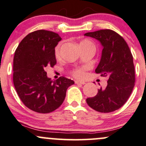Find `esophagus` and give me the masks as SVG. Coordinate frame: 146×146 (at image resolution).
<instances>
[{
  "label": "esophagus",
  "instance_id": "esophagus-1",
  "mask_svg": "<svg viewBox=\"0 0 146 146\" xmlns=\"http://www.w3.org/2000/svg\"><path fill=\"white\" fill-rule=\"evenodd\" d=\"M75 83H76V84H81V85H85V82H83V81L76 80V81H75Z\"/></svg>",
  "mask_w": 146,
  "mask_h": 146
}]
</instances>
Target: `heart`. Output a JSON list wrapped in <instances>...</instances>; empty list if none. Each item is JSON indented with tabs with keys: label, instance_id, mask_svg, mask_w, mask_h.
<instances>
[{
	"label": "heart",
	"instance_id": "b5f03b06",
	"mask_svg": "<svg viewBox=\"0 0 146 146\" xmlns=\"http://www.w3.org/2000/svg\"><path fill=\"white\" fill-rule=\"evenodd\" d=\"M83 43L92 44L89 40H82V42L80 43V44H83ZM55 55H56V57H58V56H59V46H57V47H56V50H55ZM71 74L73 77L76 78H83L85 76V69L84 68L75 69V70H73V71L71 72Z\"/></svg>",
	"mask_w": 146,
	"mask_h": 146
}]
</instances>
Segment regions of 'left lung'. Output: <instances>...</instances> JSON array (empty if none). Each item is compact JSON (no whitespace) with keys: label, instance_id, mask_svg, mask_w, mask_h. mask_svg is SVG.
<instances>
[{"label":"left lung","instance_id":"1","mask_svg":"<svg viewBox=\"0 0 146 146\" xmlns=\"http://www.w3.org/2000/svg\"><path fill=\"white\" fill-rule=\"evenodd\" d=\"M96 38L103 46L101 59L96 73L108 78L105 89L101 87L94 97L87 98L90 107L100 113L120 108L132 92L135 82L133 56L123 38L110 29H101L85 34Z\"/></svg>","mask_w":146,"mask_h":146}]
</instances>
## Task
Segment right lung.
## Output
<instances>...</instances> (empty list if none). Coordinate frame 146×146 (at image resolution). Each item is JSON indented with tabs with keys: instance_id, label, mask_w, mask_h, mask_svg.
Instances as JSON below:
<instances>
[{
	"instance_id": "1",
	"label": "right lung",
	"mask_w": 146,
	"mask_h": 146,
	"mask_svg": "<svg viewBox=\"0 0 146 146\" xmlns=\"http://www.w3.org/2000/svg\"><path fill=\"white\" fill-rule=\"evenodd\" d=\"M58 33L41 29L29 33L18 45L13 59V83L23 104L33 111L49 113L64 102L66 90L74 82L65 77L52 80L46 67L56 64Z\"/></svg>"
}]
</instances>
